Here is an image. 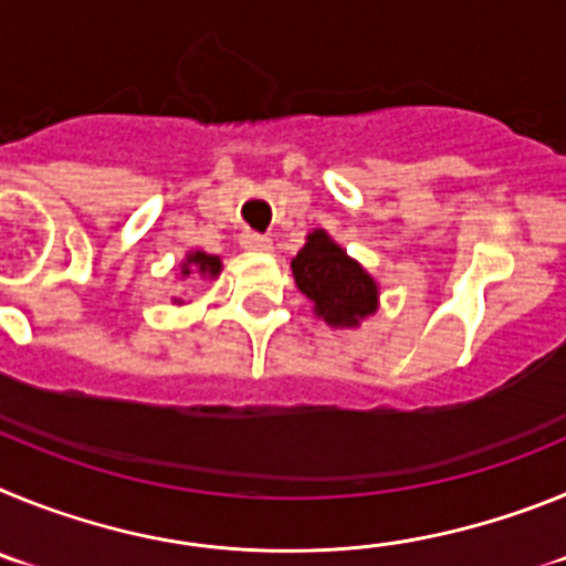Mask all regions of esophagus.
I'll return each instance as SVG.
<instances>
[{
	"instance_id": "34e87169",
	"label": "esophagus",
	"mask_w": 566,
	"mask_h": 566,
	"mask_svg": "<svg viewBox=\"0 0 566 566\" xmlns=\"http://www.w3.org/2000/svg\"><path fill=\"white\" fill-rule=\"evenodd\" d=\"M240 247L252 249V252H269L272 249V238L260 232H243L240 234Z\"/></svg>"
}]
</instances>
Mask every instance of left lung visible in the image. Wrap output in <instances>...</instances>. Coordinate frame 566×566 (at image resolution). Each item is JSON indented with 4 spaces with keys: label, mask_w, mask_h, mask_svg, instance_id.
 I'll return each instance as SVG.
<instances>
[{
    "label": "left lung",
    "mask_w": 566,
    "mask_h": 566,
    "mask_svg": "<svg viewBox=\"0 0 566 566\" xmlns=\"http://www.w3.org/2000/svg\"><path fill=\"white\" fill-rule=\"evenodd\" d=\"M294 283L314 303L328 326H359L377 312V283L323 229L308 234L306 247L292 260Z\"/></svg>",
    "instance_id": "left-lung-1"
}]
</instances>
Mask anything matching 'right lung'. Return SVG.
Returning a JSON list of instances; mask_svg holds the SVG:
<instances>
[{
    "label": "right lung",
    "instance_id": "1",
    "mask_svg": "<svg viewBox=\"0 0 566 566\" xmlns=\"http://www.w3.org/2000/svg\"><path fill=\"white\" fill-rule=\"evenodd\" d=\"M192 272H201V274H209V277H214V274L221 272V260L214 258V254L192 252L187 258V263H184V277H189Z\"/></svg>",
    "mask_w": 566,
    "mask_h": 566
}]
</instances>
